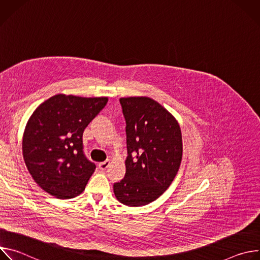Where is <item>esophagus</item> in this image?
<instances>
[{
	"label": "esophagus",
	"instance_id": "obj_1",
	"mask_svg": "<svg viewBox=\"0 0 260 260\" xmlns=\"http://www.w3.org/2000/svg\"><path fill=\"white\" fill-rule=\"evenodd\" d=\"M109 166H110V160H105V161L99 164V169L101 171H105Z\"/></svg>",
	"mask_w": 260,
	"mask_h": 260
}]
</instances>
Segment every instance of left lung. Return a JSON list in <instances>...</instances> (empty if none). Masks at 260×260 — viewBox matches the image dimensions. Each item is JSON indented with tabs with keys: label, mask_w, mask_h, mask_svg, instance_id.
Returning a JSON list of instances; mask_svg holds the SVG:
<instances>
[{
	"label": "left lung",
	"mask_w": 260,
	"mask_h": 260,
	"mask_svg": "<svg viewBox=\"0 0 260 260\" xmlns=\"http://www.w3.org/2000/svg\"><path fill=\"white\" fill-rule=\"evenodd\" d=\"M126 126V173L113 185L116 199L139 207L158 199L175 179L182 159V135L176 118L147 96L119 100Z\"/></svg>",
	"instance_id": "1"
}]
</instances>
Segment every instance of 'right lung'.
<instances>
[{"instance_id": "add662e5", "label": "right lung", "mask_w": 260, "mask_h": 260, "mask_svg": "<svg viewBox=\"0 0 260 260\" xmlns=\"http://www.w3.org/2000/svg\"><path fill=\"white\" fill-rule=\"evenodd\" d=\"M108 98L56 94L29 117L22 138V155L35 182L60 199L79 196L95 170L83 152L85 127L107 105Z\"/></svg>"}]
</instances>
